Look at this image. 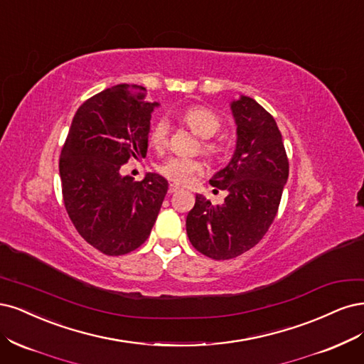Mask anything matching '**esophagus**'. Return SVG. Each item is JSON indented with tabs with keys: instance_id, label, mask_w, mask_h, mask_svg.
I'll return each mask as SVG.
<instances>
[{
	"instance_id": "34e87169",
	"label": "esophagus",
	"mask_w": 364,
	"mask_h": 364,
	"mask_svg": "<svg viewBox=\"0 0 364 364\" xmlns=\"http://www.w3.org/2000/svg\"><path fill=\"white\" fill-rule=\"evenodd\" d=\"M178 191H180V187L177 184H171L169 186V193H175V192H178Z\"/></svg>"
}]
</instances>
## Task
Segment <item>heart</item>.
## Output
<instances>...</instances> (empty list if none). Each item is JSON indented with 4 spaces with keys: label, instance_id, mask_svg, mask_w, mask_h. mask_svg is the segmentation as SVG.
Masks as SVG:
<instances>
[{
    "label": "heart",
    "instance_id": "heart-1",
    "mask_svg": "<svg viewBox=\"0 0 364 364\" xmlns=\"http://www.w3.org/2000/svg\"><path fill=\"white\" fill-rule=\"evenodd\" d=\"M183 119L189 124L192 130L204 139L212 137L218 133L220 121L218 116L203 105H193V107L186 109L183 113ZM169 132V122L166 118H159L151 127L149 132V142L154 146L165 145L166 137ZM207 152L210 154H215L218 151L216 146L207 145ZM159 171L161 175L173 183L178 184H189L195 175L203 172V165L198 160L193 159H186V157H169L159 166Z\"/></svg>",
    "mask_w": 364,
    "mask_h": 364
}]
</instances>
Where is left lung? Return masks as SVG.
<instances>
[{
	"label": "left lung",
	"mask_w": 364,
	"mask_h": 364,
	"mask_svg": "<svg viewBox=\"0 0 364 364\" xmlns=\"http://www.w3.org/2000/svg\"><path fill=\"white\" fill-rule=\"evenodd\" d=\"M236 124V148L228 165L210 183L228 195L212 205L196 195L186 219L193 248L215 260L234 259L259 243L278 212L289 178V161L275 119L255 100L230 102Z\"/></svg>",
	"instance_id": "obj_1"
}]
</instances>
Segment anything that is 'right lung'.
<instances>
[{
	"label": "right lung",
	"instance_id": "right-lung-1",
	"mask_svg": "<svg viewBox=\"0 0 364 364\" xmlns=\"http://www.w3.org/2000/svg\"><path fill=\"white\" fill-rule=\"evenodd\" d=\"M159 105L146 100L145 87L118 85L83 102L69 127L58 163L65 207L80 236L105 255L139 248L168 193L159 173L137 183L121 173L130 157L146 154Z\"/></svg>",
	"mask_w": 364,
	"mask_h": 364
}]
</instances>
